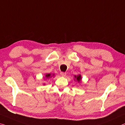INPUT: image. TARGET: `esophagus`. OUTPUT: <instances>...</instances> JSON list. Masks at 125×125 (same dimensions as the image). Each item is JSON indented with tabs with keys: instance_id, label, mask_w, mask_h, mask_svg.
<instances>
[{
	"instance_id": "obj_1",
	"label": "esophagus",
	"mask_w": 125,
	"mask_h": 125,
	"mask_svg": "<svg viewBox=\"0 0 125 125\" xmlns=\"http://www.w3.org/2000/svg\"><path fill=\"white\" fill-rule=\"evenodd\" d=\"M60 75H61V76H66V73H64V72H61V73H60Z\"/></svg>"
}]
</instances>
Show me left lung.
Returning a JSON list of instances; mask_svg holds the SVG:
<instances>
[{
	"instance_id": "8db88e82",
	"label": "left lung",
	"mask_w": 125,
	"mask_h": 125,
	"mask_svg": "<svg viewBox=\"0 0 125 125\" xmlns=\"http://www.w3.org/2000/svg\"><path fill=\"white\" fill-rule=\"evenodd\" d=\"M75 79H76V80H77V81L79 82V83H80V82L81 81V79H82L81 75H77V76H75Z\"/></svg>"
}]
</instances>
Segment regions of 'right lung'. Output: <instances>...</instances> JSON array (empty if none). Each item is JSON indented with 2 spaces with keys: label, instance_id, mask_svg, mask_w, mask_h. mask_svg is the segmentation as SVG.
Listing matches in <instances>:
<instances>
[{
  "label": "right lung",
  "instance_id": "right-lung-1",
  "mask_svg": "<svg viewBox=\"0 0 125 125\" xmlns=\"http://www.w3.org/2000/svg\"><path fill=\"white\" fill-rule=\"evenodd\" d=\"M54 74L52 75V76H54ZM52 76H51V74L50 73H46V75H45V77L46 79H48V78H50V77H52Z\"/></svg>",
  "mask_w": 125,
  "mask_h": 125
}]
</instances>
